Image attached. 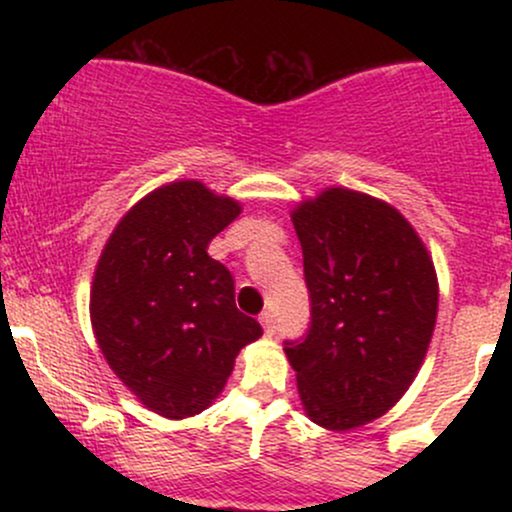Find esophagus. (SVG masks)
Instances as JSON below:
<instances>
[{
	"label": "esophagus",
	"instance_id": "1",
	"mask_svg": "<svg viewBox=\"0 0 512 512\" xmlns=\"http://www.w3.org/2000/svg\"><path fill=\"white\" fill-rule=\"evenodd\" d=\"M260 322H262V327H264V334H269V337H272V334L276 332L274 315H272V313H262V315H260Z\"/></svg>",
	"mask_w": 512,
	"mask_h": 512
}]
</instances>
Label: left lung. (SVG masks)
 Instances as JSON below:
<instances>
[{
  "label": "left lung",
  "mask_w": 512,
  "mask_h": 512,
  "mask_svg": "<svg viewBox=\"0 0 512 512\" xmlns=\"http://www.w3.org/2000/svg\"><path fill=\"white\" fill-rule=\"evenodd\" d=\"M310 327L284 342L305 414L351 431L395 407L419 373L438 315L426 245L387 202L330 187L291 211Z\"/></svg>",
  "instance_id": "8db88e82"
}]
</instances>
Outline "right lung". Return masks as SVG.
Returning a JSON list of instances; mask_svg holds the SVG:
<instances>
[{"instance_id":"right-lung-1","label":"right lung","mask_w":512,"mask_h":512,"mask_svg":"<svg viewBox=\"0 0 512 512\" xmlns=\"http://www.w3.org/2000/svg\"><path fill=\"white\" fill-rule=\"evenodd\" d=\"M240 204L197 180L139 199L105 243L91 325L105 361L146 409L185 419L219 397L243 346L262 337L236 308V284L207 248Z\"/></svg>"}]
</instances>
